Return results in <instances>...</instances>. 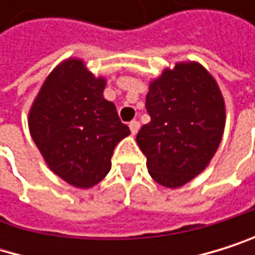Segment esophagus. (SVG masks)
<instances>
[{"label": "esophagus", "instance_id": "esophagus-1", "mask_svg": "<svg viewBox=\"0 0 255 255\" xmlns=\"http://www.w3.org/2000/svg\"><path fill=\"white\" fill-rule=\"evenodd\" d=\"M139 127H140V124H139L137 121H131V122H130V130H131V134H136V133L139 131Z\"/></svg>", "mask_w": 255, "mask_h": 255}]
</instances>
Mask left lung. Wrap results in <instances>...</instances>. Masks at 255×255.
<instances>
[{
  "instance_id": "left-lung-1",
  "label": "left lung",
  "mask_w": 255,
  "mask_h": 255,
  "mask_svg": "<svg viewBox=\"0 0 255 255\" xmlns=\"http://www.w3.org/2000/svg\"><path fill=\"white\" fill-rule=\"evenodd\" d=\"M145 109L151 121L136 140L150 176L166 188L182 187L205 170L225 128V102L200 64H176L150 84Z\"/></svg>"
}]
</instances>
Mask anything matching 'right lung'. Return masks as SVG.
Segmentation results:
<instances>
[{"instance_id": "right-lung-1", "label": "right lung", "mask_w": 255, "mask_h": 255, "mask_svg": "<svg viewBox=\"0 0 255 255\" xmlns=\"http://www.w3.org/2000/svg\"><path fill=\"white\" fill-rule=\"evenodd\" d=\"M105 79L79 59L48 75L28 115L30 134L50 170L67 183L90 188L112 168L115 146L130 128L102 96Z\"/></svg>"}]
</instances>
